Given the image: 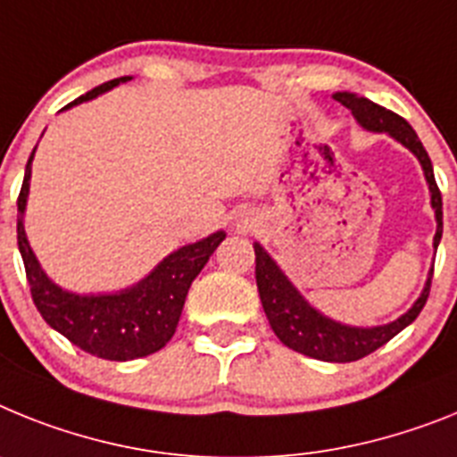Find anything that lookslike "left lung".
Masks as SVG:
<instances>
[{
	"label": "left lung",
	"instance_id": "8db88e82",
	"mask_svg": "<svg viewBox=\"0 0 457 457\" xmlns=\"http://www.w3.org/2000/svg\"><path fill=\"white\" fill-rule=\"evenodd\" d=\"M333 98L343 103L347 110H352V117L356 119V124L361 129L370 130V133H386L388 137L400 142L404 149H410L416 161L420 162L428 190H430V206L435 212V220H437V232H435V239H432V248L437 251L444 229L442 193H439L437 181H435L430 156L420 145L419 135L400 114L377 105L370 98H363L359 94H352V91H336ZM253 248H255L257 292H260L262 308L267 312L273 333L289 349L317 361L349 363V361L363 359L370 352H375L377 347L386 345L394 336H398L404 327H410L419 317V312L423 311L428 295H430L432 267L428 271L426 285L420 289L419 299L398 320L388 324H377V327H352V324H343L338 320H333V317L324 315L322 311H317L315 305L295 287V283L285 276V271L278 267L276 260L264 251V245L255 241Z\"/></svg>",
	"mask_w": 457,
	"mask_h": 457
}]
</instances>
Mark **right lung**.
I'll return each instance as SVG.
<instances>
[{
  "instance_id": "1",
  "label": "right lung",
  "mask_w": 457,
  "mask_h": 457,
  "mask_svg": "<svg viewBox=\"0 0 457 457\" xmlns=\"http://www.w3.org/2000/svg\"><path fill=\"white\" fill-rule=\"evenodd\" d=\"M129 80L133 78L124 75V78L105 82L96 89L87 91L85 96L75 98L63 110L91 101ZM34 154H37V146L27 161L25 181L18 197V248L25 262L31 299L37 303L43 320L54 331L62 333L63 338H69L71 343L98 359L130 361L149 356L165 347L177 331L190 283L195 280L197 273L204 269L209 257L225 239L223 229L209 234L195 244L177 248L130 287L117 289V292H89V295L59 287L53 278L43 271L25 232Z\"/></svg>"
}]
</instances>
